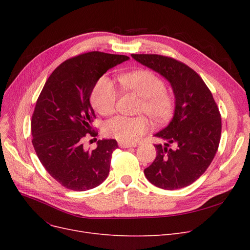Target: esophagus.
Returning <instances> with one entry per match:
<instances>
[{"label":"esophagus","instance_id":"obj_1","mask_svg":"<svg viewBox=\"0 0 250 250\" xmlns=\"http://www.w3.org/2000/svg\"><path fill=\"white\" fill-rule=\"evenodd\" d=\"M118 146L121 148H135L137 147V144H125V143H118Z\"/></svg>","mask_w":250,"mask_h":250}]
</instances>
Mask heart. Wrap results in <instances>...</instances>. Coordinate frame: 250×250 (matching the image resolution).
<instances>
[{
	"instance_id": "obj_1",
	"label": "heart",
	"mask_w": 250,
	"mask_h": 250,
	"mask_svg": "<svg viewBox=\"0 0 250 250\" xmlns=\"http://www.w3.org/2000/svg\"><path fill=\"white\" fill-rule=\"evenodd\" d=\"M123 89L134 92L142 97L139 112L146 113L154 123L168 121L174 110V98L165 89L161 78L149 70H137L122 74L118 77ZM117 91L107 77L98 79L91 93V103L102 115L114 112ZM150 124L144 115L128 117L115 116L104 125V134L120 143L132 144L141 136L148 133Z\"/></svg>"
}]
</instances>
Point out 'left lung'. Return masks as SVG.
<instances>
[{
  "label": "left lung",
  "mask_w": 250,
  "mask_h": 250,
  "mask_svg": "<svg viewBox=\"0 0 250 250\" xmlns=\"http://www.w3.org/2000/svg\"><path fill=\"white\" fill-rule=\"evenodd\" d=\"M171 84L175 96L172 121L155 136L167 140L154 145L157 156L145 170L147 179L163 189L186 188L205 173L217 153L222 121L217 103L200 75L173 58L132 55ZM171 143L176 146L168 148Z\"/></svg>",
  "instance_id": "8db88e82"
}]
</instances>
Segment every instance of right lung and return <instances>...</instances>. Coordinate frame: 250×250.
Wrapping results in <instances>:
<instances>
[{"label": "right lung", "instance_id": "obj_1", "mask_svg": "<svg viewBox=\"0 0 250 250\" xmlns=\"http://www.w3.org/2000/svg\"><path fill=\"white\" fill-rule=\"evenodd\" d=\"M128 59L100 51L71 58L51 73L38 96L31 118L32 145L46 171L65 188H94L109 173L117 142L99 140L92 151L83 146L86 137L97 136L89 99L98 79Z\"/></svg>", "mask_w": 250, "mask_h": 250}]
</instances>
